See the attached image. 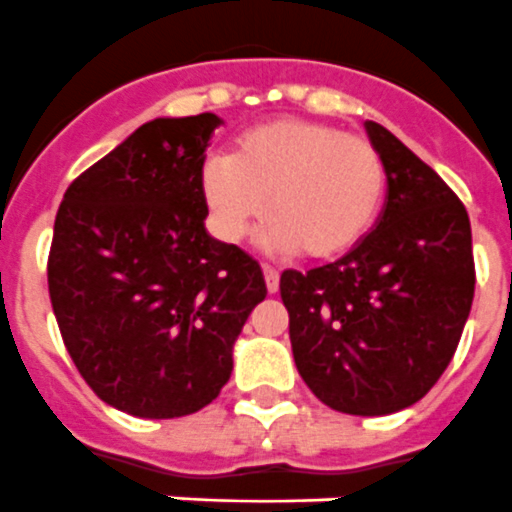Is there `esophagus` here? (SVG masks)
<instances>
[{"mask_svg": "<svg viewBox=\"0 0 512 512\" xmlns=\"http://www.w3.org/2000/svg\"><path fill=\"white\" fill-rule=\"evenodd\" d=\"M263 276H265V286H268L270 294H276L278 283H281V276H278V270L270 268V265H263Z\"/></svg>", "mask_w": 512, "mask_h": 512, "instance_id": "34e87169", "label": "esophagus"}]
</instances>
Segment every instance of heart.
Segmentation results:
<instances>
[{"label": "heart", "mask_w": 512, "mask_h": 512, "mask_svg": "<svg viewBox=\"0 0 512 512\" xmlns=\"http://www.w3.org/2000/svg\"><path fill=\"white\" fill-rule=\"evenodd\" d=\"M200 192L226 242H242L268 213L273 247L330 260L372 229L385 197V163L367 137L283 117L242 132L229 156H210Z\"/></svg>", "instance_id": "1"}]
</instances>
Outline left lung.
<instances>
[{"mask_svg": "<svg viewBox=\"0 0 512 512\" xmlns=\"http://www.w3.org/2000/svg\"><path fill=\"white\" fill-rule=\"evenodd\" d=\"M385 163L375 229L336 263L283 270L294 362L330 409L382 416L429 393L453 359L474 302L471 223L435 169L364 122Z\"/></svg>", "mask_w": 512, "mask_h": 512, "instance_id": "8db88e82", "label": "left lung"}]
</instances>
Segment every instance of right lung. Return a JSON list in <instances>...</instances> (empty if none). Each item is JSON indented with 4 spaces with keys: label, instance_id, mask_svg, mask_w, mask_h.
I'll return each mask as SVG.
<instances>
[{
    "label": "right lung",
    "instance_id": "obj_1",
    "mask_svg": "<svg viewBox=\"0 0 512 512\" xmlns=\"http://www.w3.org/2000/svg\"><path fill=\"white\" fill-rule=\"evenodd\" d=\"M221 119H153L67 187L49 296L93 393L124 414L174 419L229 382L234 341L268 294L260 265L205 231V148Z\"/></svg>",
    "mask_w": 512,
    "mask_h": 512
}]
</instances>
